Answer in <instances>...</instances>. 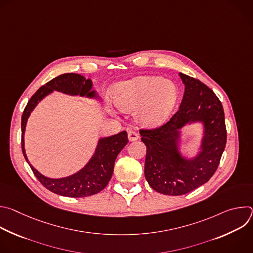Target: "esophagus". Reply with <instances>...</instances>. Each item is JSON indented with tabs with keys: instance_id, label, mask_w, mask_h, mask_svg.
Instances as JSON below:
<instances>
[{
	"instance_id": "1",
	"label": "esophagus",
	"mask_w": 253,
	"mask_h": 253,
	"mask_svg": "<svg viewBox=\"0 0 253 253\" xmlns=\"http://www.w3.org/2000/svg\"><path fill=\"white\" fill-rule=\"evenodd\" d=\"M138 138H139V135H138V133H137L136 131L130 130V131L128 132V139H129V141L133 142V141L138 140Z\"/></svg>"
}]
</instances>
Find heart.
<instances>
[{"mask_svg": "<svg viewBox=\"0 0 253 253\" xmlns=\"http://www.w3.org/2000/svg\"><path fill=\"white\" fill-rule=\"evenodd\" d=\"M177 89L170 81L160 77L144 76L116 86L113 101L123 112L136 111L140 124L155 126L160 124L175 104Z\"/></svg>", "mask_w": 253, "mask_h": 253, "instance_id": "1", "label": "heart"}]
</instances>
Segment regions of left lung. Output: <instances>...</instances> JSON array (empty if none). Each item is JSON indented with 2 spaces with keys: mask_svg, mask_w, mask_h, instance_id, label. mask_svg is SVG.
<instances>
[{
  "mask_svg": "<svg viewBox=\"0 0 253 253\" xmlns=\"http://www.w3.org/2000/svg\"><path fill=\"white\" fill-rule=\"evenodd\" d=\"M185 91L179 109L163 125L140 129L147 147L144 173L149 185L165 195H183L206 183L217 170L226 145L223 107L215 93L204 83L179 73ZM202 121L206 134L201 154L184 161L177 152V130L185 124Z\"/></svg>",
  "mask_w": 253,
  "mask_h": 253,
  "instance_id": "obj_1",
  "label": "left lung"
}]
</instances>
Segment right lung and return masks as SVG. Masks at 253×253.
Returning <instances> with one entry per match:
<instances>
[{
    "label": "right lung",
    "instance_id": "right-lung-1",
    "mask_svg": "<svg viewBox=\"0 0 253 253\" xmlns=\"http://www.w3.org/2000/svg\"><path fill=\"white\" fill-rule=\"evenodd\" d=\"M92 81L83 76L74 73L62 74L44 86L40 87L29 100L22 115V150L26 161L29 163L24 148V133L27 120L36 105L53 90L63 92L69 95H80L87 97H96L95 91L91 90ZM128 143L126 131L116 135L102 138L99 140L96 152L89 163L76 174L61 179H52L45 177L36 170L30 163V167L48 190L67 197H86L102 191L110 181L114 170L115 160L120 151Z\"/></svg>",
    "mask_w": 253,
    "mask_h": 253
}]
</instances>
